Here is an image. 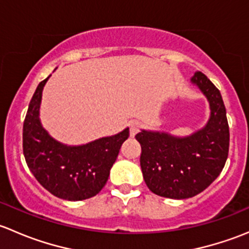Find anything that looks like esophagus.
Instances as JSON below:
<instances>
[{
	"label": "esophagus",
	"instance_id": "esophagus-1",
	"mask_svg": "<svg viewBox=\"0 0 249 249\" xmlns=\"http://www.w3.org/2000/svg\"><path fill=\"white\" fill-rule=\"evenodd\" d=\"M140 129H141V123L140 122L135 120V122L130 123V136L135 137V135H136L137 132L140 131Z\"/></svg>",
	"mask_w": 249,
	"mask_h": 249
}]
</instances>
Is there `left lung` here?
Instances as JSON below:
<instances>
[{
	"label": "left lung",
	"mask_w": 249,
	"mask_h": 249,
	"mask_svg": "<svg viewBox=\"0 0 249 249\" xmlns=\"http://www.w3.org/2000/svg\"><path fill=\"white\" fill-rule=\"evenodd\" d=\"M192 83L210 102L205 127L187 137L145 130L136 135L145 184L150 192L169 199H188L203 192L222 172L229 153V124L220 91L200 71Z\"/></svg>",
	"instance_id": "left-lung-1"
}]
</instances>
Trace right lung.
Masks as SVG:
<instances>
[{
  "instance_id": "1",
  "label": "right lung",
  "mask_w": 249,
  "mask_h": 249,
  "mask_svg": "<svg viewBox=\"0 0 249 249\" xmlns=\"http://www.w3.org/2000/svg\"><path fill=\"white\" fill-rule=\"evenodd\" d=\"M48 78L37 87L24 120L25 160L39 184L53 195L69 201L89 199L106 184L120 147L129 137V127L83 145L71 147L55 141L39 122L42 90Z\"/></svg>"
}]
</instances>
